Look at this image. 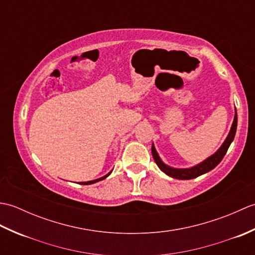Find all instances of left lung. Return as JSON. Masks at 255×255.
Here are the masks:
<instances>
[{"label": "left lung", "mask_w": 255, "mask_h": 255, "mask_svg": "<svg viewBox=\"0 0 255 255\" xmlns=\"http://www.w3.org/2000/svg\"><path fill=\"white\" fill-rule=\"evenodd\" d=\"M237 124H238V116H237V110H236L234 123H232V126H231L228 137L226 138L223 145H221V147L218 149L217 152L214 153L213 155H210L208 159L203 161L202 163H199L193 167H189V169H174V167H171L169 165L164 164L163 162L161 161L159 154L156 153L154 145L152 144L151 151H152V156H153L156 165H158L160 167V170L162 172H164L166 175H169L173 178H177V180H192V178H195L199 175L205 174V173H207L213 169H215V167L220 163L221 160L224 159L225 154L227 153V151H228V148L230 147L232 140L235 139L236 131H237Z\"/></svg>", "instance_id": "left-lung-1"}]
</instances>
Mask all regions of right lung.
I'll use <instances>...</instances> for the list:
<instances>
[{"instance_id": "1", "label": "right lung", "mask_w": 255, "mask_h": 255, "mask_svg": "<svg viewBox=\"0 0 255 255\" xmlns=\"http://www.w3.org/2000/svg\"><path fill=\"white\" fill-rule=\"evenodd\" d=\"M112 173V171L108 173V174H106L105 176H103V177H101V178H97V180H94V181H89V182H82L81 184H84V185H89V184H93V183H96V182H99V181H102V180H104V178H106L108 175H110Z\"/></svg>"}]
</instances>
